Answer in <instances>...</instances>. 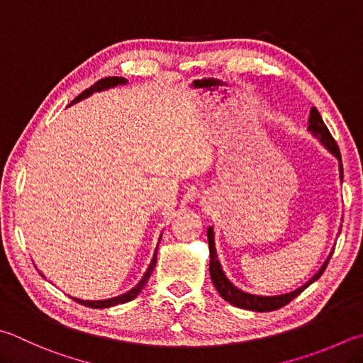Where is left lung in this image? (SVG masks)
<instances>
[{"label":"left lung","instance_id":"obj_1","mask_svg":"<svg viewBox=\"0 0 363 363\" xmlns=\"http://www.w3.org/2000/svg\"><path fill=\"white\" fill-rule=\"evenodd\" d=\"M308 131L316 138L323 145L329 150V152L338 160V169H340V180L343 182V164H341V155L337 142L333 140L332 134L327 126L324 125L323 117L318 112L316 107H311L310 111V118H308ZM207 237H208V248H210V278L213 281V286L216 291L220 292V296L229 302L230 305L238 306V308L243 310H251V311H273L281 308V306L288 305L291 300L296 298L300 292H303L311 283L319 279V277L323 275L327 264H329L330 257L333 255V251L327 257V261L323 264V267L318 270V273H314V277L308 279L303 286H300L298 289L288 292V294H281V296H256V294H250L245 292L242 289H238L235 284L230 283V279L225 277V273L223 270V267L218 261V255H216V248H215V234H213V228L207 229Z\"/></svg>","mask_w":363,"mask_h":363}]
</instances>
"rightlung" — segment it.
Listing matches in <instances>:
<instances>
[{
	"instance_id": "1",
	"label": "right lung",
	"mask_w": 363,
	"mask_h": 363,
	"mask_svg": "<svg viewBox=\"0 0 363 363\" xmlns=\"http://www.w3.org/2000/svg\"><path fill=\"white\" fill-rule=\"evenodd\" d=\"M126 84H128V80H126L125 77H106V79H102V80L96 82V84L88 88V90H85L84 93H80L79 96L75 98L69 106H72V104H75V102H79V101L85 99V98H88V96H91V94L96 93V91H104V90H108V88H113V86H118V85H126ZM161 235H162V234H161ZM161 235H160V242H161ZM160 242H158V245H160ZM156 252H158V246H156L152 262H150L147 272L143 273V277H142L140 281H139L138 284H135L133 289H129L128 292L121 294V296L112 297V298H106V300H82V298H75V297H72V298L75 300V302H79L80 305L90 306V308H111V306H113V305H121V303L131 302V300L138 297L139 294H140V291H142L143 288H145L147 281L150 279V277H152V273H153L155 267H156ZM43 277H44V275H43Z\"/></svg>"
}]
</instances>
